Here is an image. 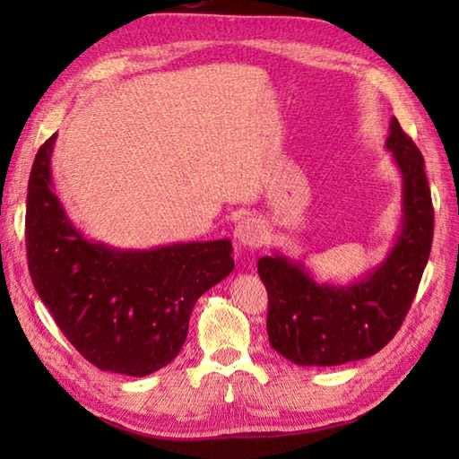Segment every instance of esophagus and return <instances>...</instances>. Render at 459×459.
Returning <instances> with one entry per match:
<instances>
[{"instance_id": "obj_1", "label": "esophagus", "mask_w": 459, "mask_h": 459, "mask_svg": "<svg viewBox=\"0 0 459 459\" xmlns=\"http://www.w3.org/2000/svg\"><path fill=\"white\" fill-rule=\"evenodd\" d=\"M235 238H237V245L242 248H256L264 242L266 230L262 227L260 221L247 217L235 227Z\"/></svg>"}]
</instances>
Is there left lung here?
<instances>
[{
  "mask_svg": "<svg viewBox=\"0 0 459 459\" xmlns=\"http://www.w3.org/2000/svg\"><path fill=\"white\" fill-rule=\"evenodd\" d=\"M385 148L403 179V219L385 260L347 284L317 281L301 258L258 260L268 290V339L299 367H335L378 353L411 307L430 256L434 209L424 158L396 118Z\"/></svg>",
  "mask_w": 459,
  "mask_h": 459,
  "instance_id": "1",
  "label": "left lung"
}]
</instances>
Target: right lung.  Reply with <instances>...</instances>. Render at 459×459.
<instances>
[{"mask_svg": "<svg viewBox=\"0 0 459 459\" xmlns=\"http://www.w3.org/2000/svg\"><path fill=\"white\" fill-rule=\"evenodd\" d=\"M39 148L27 187L25 245L39 298L94 367L145 377L178 357L195 301L227 278L229 238L116 248L86 238L56 197L51 155Z\"/></svg>", "mask_w": 459, "mask_h": 459, "instance_id": "1", "label": "right lung"}]
</instances>
